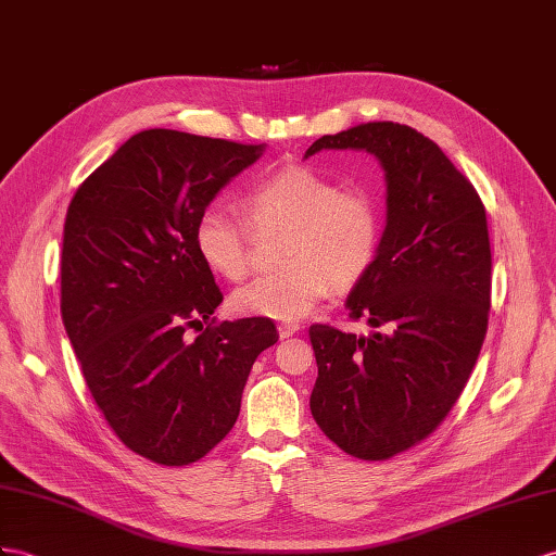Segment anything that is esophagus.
I'll list each match as a JSON object with an SVG mask.
<instances>
[{"mask_svg": "<svg viewBox=\"0 0 556 556\" xmlns=\"http://www.w3.org/2000/svg\"><path fill=\"white\" fill-rule=\"evenodd\" d=\"M298 331H301V326H298V324H279V338L281 340L283 338H291Z\"/></svg>", "mask_w": 556, "mask_h": 556, "instance_id": "esophagus-1", "label": "esophagus"}]
</instances>
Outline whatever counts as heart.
Listing matches in <instances>:
<instances>
[{"mask_svg":"<svg viewBox=\"0 0 556 556\" xmlns=\"http://www.w3.org/2000/svg\"><path fill=\"white\" fill-rule=\"evenodd\" d=\"M244 218L220 206L202 211L194 247L213 273L239 281L253 261V230L281 225L289 235L279 261L287 265L232 293V309L244 317L298 321L329 293L357 287L374 267L382 237L376 199L343 188L309 166H281L251 182L241 197Z\"/></svg>","mask_w":556,"mask_h":556,"instance_id":"b5f03b06","label":"heart"}]
</instances>
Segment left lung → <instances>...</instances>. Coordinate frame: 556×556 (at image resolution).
I'll list each match as a JSON object with an SVG mask.
<instances>
[{
  "label": "left lung",
  "mask_w": 556,
  "mask_h": 556,
  "mask_svg": "<svg viewBox=\"0 0 556 556\" xmlns=\"http://www.w3.org/2000/svg\"><path fill=\"white\" fill-rule=\"evenodd\" d=\"M319 150L376 154L388 180V225L374 267L348 298L371 336L309 326L319 376L309 408L321 432L359 460L420 444L467 386L491 307L486 208L434 140L394 122L321 136Z\"/></svg>",
  "instance_id": "1"
}]
</instances>
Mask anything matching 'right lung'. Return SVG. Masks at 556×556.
Wrapping results in <instances>:
<instances>
[{"label":"right lung","mask_w":556,"mask_h":556,"mask_svg":"<svg viewBox=\"0 0 556 556\" xmlns=\"http://www.w3.org/2000/svg\"><path fill=\"white\" fill-rule=\"evenodd\" d=\"M261 152L148 129L98 166L67 206V338L112 432L156 465H190L220 444L255 357L279 338L273 319L211 317L223 293L194 247L202 211Z\"/></svg>","instance_id":"obj_1"}]
</instances>
